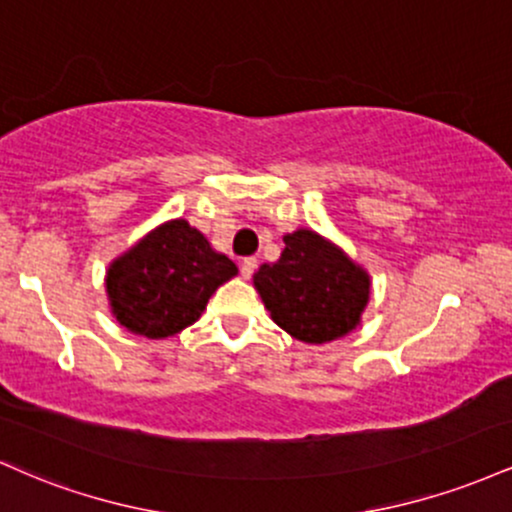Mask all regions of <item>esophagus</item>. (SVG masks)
Segmentation results:
<instances>
[{
    "instance_id": "esophagus-1",
    "label": "esophagus",
    "mask_w": 512,
    "mask_h": 512,
    "mask_svg": "<svg viewBox=\"0 0 512 512\" xmlns=\"http://www.w3.org/2000/svg\"><path fill=\"white\" fill-rule=\"evenodd\" d=\"M255 269H257L255 257H245V260L240 262V274H243V279H250V276L255 274Z\"/></svg>"
}]
</instances>
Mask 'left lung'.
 I'll use <instances>...</instances> for the list:
<instances>
[{"label": "left lung", "mask_w": 512, "mask_h": 512, "mask_svg": "<svg viewBox=\"0 0 512 512\" xmlns=\"http://www.w3.org/2000/svg\"><path fill=\"white\" fill-rule=\"evenodd\" d=\"M255 289L281 330L298 342L325 344L361 322L370 276L330 240L298 228L284 236L279 260L257 269Z\"/></svg>", "instance_id": "left-lung-1"}]
</instances>
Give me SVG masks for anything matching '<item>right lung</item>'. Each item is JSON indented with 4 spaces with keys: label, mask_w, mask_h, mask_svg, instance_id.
I'll use <instances>...</instances> for the list:
<instances>
[{
    "label": "right lung",
    "mask_w": 512,
    "mask_h": 512,
    "mask_svg": "<svg viewBox=\"0 0 512 512\" xmlns=\"http://www.w3.org/2000/svg\"><path fill=\"white\" fill-rule=\"evenodd\" d=\"M236 274V264L211 248L197 228L175 219L110 264L105 291L122 327L166 339L197 322L211 293Z\"/></svg>",
    "instance_id": "right-lung-1"
}]
</instances>
